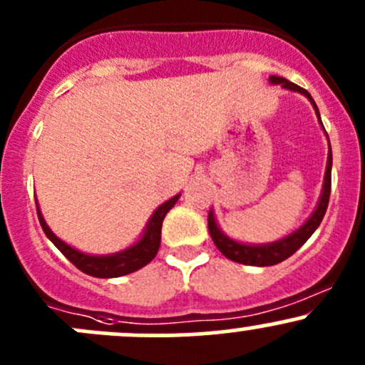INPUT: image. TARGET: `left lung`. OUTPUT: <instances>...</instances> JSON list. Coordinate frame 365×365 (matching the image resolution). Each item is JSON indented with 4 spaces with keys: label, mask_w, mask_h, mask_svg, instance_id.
<instances>
[{
    "label": "left lung",
    "mask_w": 365,
    "mask_h": 365,
    "mask_svg": "<svg viewBox=\"0 0 365 365\" xmlns=\"http://www.w3.org/2000/svg\"><path fill=\"white\" fill-rule=\"evenodd\" d=\"M272 84H281L282 88H288L292 91H298V93L305 95V97L311 101L312 108L316 109V116L319 118V111L316 108L314 101H312L311 93L304 88L297 86L292 81L284 79V77L279 76H270ZM322 123V120H319ZM323 127V123H322ZM325 130V128H323ZM329 138V135H327ZM330 187H332V150H329V157H327V171H325V180H323V190L322 196H319L318 206L312 212V215L298 227L297 231H293L292 235L284 237L282 240L272 242V244H263V245H247L240 244V242H235L233 238H230L227 235H224L220 231V227L217 226L215 217H213V212L210 210L208 213V231L212 235L213 244L217 245L220 252L227 257V259L235 261V263L242 264H252V267H272V264H277L281 261L288 259L292 254H295L305 242L311 238V235L318 230V226L322 224L323 217H325L327 206H329V197H330Z\"/></svg>",
    "instance_id": "8db88e82"
}]
</instances>
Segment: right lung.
Wrapping results in <instances>:
<instances>
[{
  "label": "right lung",
  "mask_w": 365,
  "mask_h": 365,
  "mask_svg": "<svg viewBox=\"0 0 365 365\" xmlns=\"http://www.w3.org/2000/svg\"><path fill=\"white\" fill-rule=\"evenodd\" d=\"M178 197L180 194H176L175 197H171V200H168L165 203H162L159 208L153 212L148 224H146L145 233H143V237L139 238L134 245H130L128 249L116 254H108V256H90V254H84L77 251V249L70 247L68 244L60 240V238L51 231V227L47 226L46 220H43L42 217V212H40L38 208V203H36V213H38L40 226H42L46 237L60 249V252L67 257L73 267L79 268L84 274L91 275V277L111 279L132 274V272L139 270V268H143L145 264H148L150 261L157 256L160 247L162 220H164L165 213L175 206Z\"/></svg>",
  "instance_id": "obj_1"
}]
</instances>
